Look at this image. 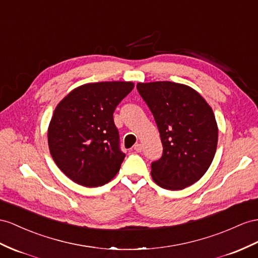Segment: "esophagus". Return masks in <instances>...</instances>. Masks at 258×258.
<instances>
[{
  "instance_id": "1",
  "label": "esophagus",
  "mask_w": 258,
  "mask_h": 258,
  "mask_svg": "<svg viewBox=\"0 0 258 258\" xmlns=\"http://www.w3.org/2000/svg\"><path fill=\"white\" fill-rule=\"evenodd\" d=\"M142 145L141 144H136L135 145V146H134V150L136 151V153H141V151H142Z\"/></svg>"
}]
</instances>
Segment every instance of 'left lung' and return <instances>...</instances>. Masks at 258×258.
<instances>
[{"instance_id": "left-lung-1", "label": "left lung", "mask_w": 258, "mask_h": 258, "mask_svg": "<svg viewBox=\"0 0 258 258\" xmlns=\"http://www.w3.org/2000/svg\"><path fill=\"white\" fill-rule=\"evenodd\" d=\"M159 130L163 154L151 163L162 188L183 189L206 173L216 154L218 126L213 109L189 86L172 82L138 83Z\"/></svg>"}]
</instances>
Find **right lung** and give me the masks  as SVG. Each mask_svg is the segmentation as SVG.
Wrapping results in <instances>:
<instances>
[{
  "mask_svg": "<svg viewBox=\"0 0 258 258\" xmlns=\"http://www.w3.org/2000/svg\"><path fill=\"white\" fill-rule=\"evenodd\" d=\"M132 82L79 86L56 105L48 128L50 154L62 172L86 187L110 182L125 154L113 121L116 105L133 90Z\"/></svg>",
  "mask_w": 258,
  "mask_h": 258,
  "instance_id": "add662e5",
  "label": "right lung"
}]
</instances>
